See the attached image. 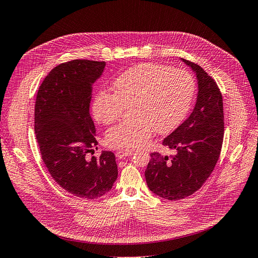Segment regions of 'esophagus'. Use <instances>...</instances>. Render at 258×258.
Returning <instances> with one entry per match:
<instances>
[{
  "label": "esophagus",
  "instance_id": "1",
  "mask_svg": "<svg viewBox=\"0 0 258 258\" xmlns=\"http://www.w3.org/2000/svg\"><path fill=\"white\" fill-rule=\"evenodd\" d=\"M133 154V152L131 151H119L116 153V156L118 159H124L127 156H131Z\"/></svg>",
  "mask_w": 258,
  "mask_h": 258
}]
</instances>
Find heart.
<instances>
[{"label": "heart", "instance_id": "b5f03b06", "mask_svg": "<svg viewBox=\"0 0 258 258\" xmlns=\"http://www.w3.org/2000/svg\"><path fill=\"white\" fill-rule=\"evenodd\" d=\"M112 92L101 91L92 103V114L101 124H111L130 107L132 120L106 133V145L121 150L144 146L155 130L165 134L175 128L191 103L195 82L183 69L158 63H140L123 72L112 84Z\"/></svg>", "mask_w": 258, "mask_h": 258}]
</instances>
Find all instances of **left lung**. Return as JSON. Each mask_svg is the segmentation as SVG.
<instances>
[{
	"label": "left lung",
	"mask_w": 258,
	"mask_h": 258,
	"mask_svg": "<svg viewBox=\"0 0 258 258\" xmlns=\"http://www.w3.org/2000/svg\"><path fill=\"white\" fill-rule=\"evenodd\" d=\"M180 60L196 74V105L163 141L175 155L152 153L145 172L149 189L166 200L184 199L201 188L219 159L224 135L223 100L216 82L199 64Z\"/></svg>",
	"instance_id": "left-lung-1"
}]
</instances>
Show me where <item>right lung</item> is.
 <instances>
[{
    "mask_svg": "<svg viewBox=\"0 0 258 258\" xmlns=\"http://www.w3.org/2000/svg\"><path fill=\"white\" fill-rule=\"evenodd\" d=\"M105 66L87 59L58 64L45 76L36 98L35 132L43 163L66 191L86 200L110 191L118 177L112 152L86 158L98 145L89 105Z\"/></svg>",
    "mask_w": 258,
    "mask_h": 258,
    "instance_id": "obj_1",
    "label": "right lung"
}]
</instances>
